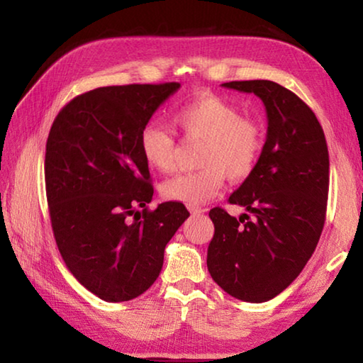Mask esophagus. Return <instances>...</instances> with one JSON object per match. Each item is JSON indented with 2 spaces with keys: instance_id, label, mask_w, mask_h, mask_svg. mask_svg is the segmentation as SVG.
Listing matches in <instances>:
<instances>
[{
  "instance_id": "obj_1",
  "label": "esophagus",
  "mask_w": 363,
  "mask_h": 363,
  "mask_svg": "<svg viewBox=\"0 0 363 363\" xmlns=\"http://www.w3.org/2000/svg\"><path fill=\"white\" fill-rule=\"evenodd\" d=\"M187 210L192 214H199V213H205V210L199 205H187Z\"/></svg>"
}]
</instances>
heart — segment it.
<instances>
[{
    "mask_svg": "<svg viewBox=\"0 0 363 363\" xmlns=\"http://www.w3.org/2000/svg\"><path fill=\"white\" fill-rule=\"evenodd\" d=\"M174 126L187 139H200V169L164 181V200L184 205L210 201L223 189L225 177L243 181L253 173L264 149V130L240 108L214 94H201L173 115ZM174 136L158 123H147L139 134V150L147 167L158 173L174 168Z\"/></svg>",
    "mask_w": 363,
    "mask_h": 363,
    "instance_id": "heart-1",
    "label": "heart"
}]
</instances>
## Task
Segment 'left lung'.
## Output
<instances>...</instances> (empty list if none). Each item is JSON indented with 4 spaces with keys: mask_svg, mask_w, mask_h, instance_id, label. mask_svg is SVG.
Here are the masks:
<instances>
[{
    "mask_svg": "<svg viewBox=\"0 0 363 363\" xmlns=\"http://www.w3.org/2000/svg\"><path fill=\"white\" fill-rule=\"evenodd\" d=\"M223 86L259 97L267 136L255 171L229 196L253 218L243 213L237 219L213 208L206 266L230 296L264 303L298 277L320 238L330 184L327 140L315 113L279 83L250 79Z\"/></svg>",
    "mask_w": 363,
    "mask_h": 363,
    "instance_id": "left-lung-1",
    "label": "left lung"
}]
</instances>
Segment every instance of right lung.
Listing matches in <instances>:
<instances>
[{"label":"right lung","mask_w":363,"mask_h":363,"mask_svg":"<svg viewBox=\"0 0 363 363\" xmlns=\"http://www.w3.org/2000/svg\"><path fill=\"white\" fill-rule=\"evenodd\" d=\"M179 88H97L67 104L49 131L45 179L54 238L75 279L107 303L149 290L164 247L189 218L177 201L147 210L153 187L139 150L140 130Z\"/></svg>","instance_id":"right-lung-1"}]
</instances>
